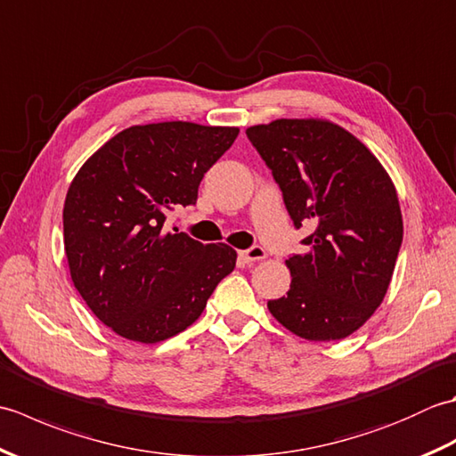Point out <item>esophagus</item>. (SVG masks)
I'll use <instances>...</instances> for the list:
<instances>
[{
    "instance_id": "34e87169",
    "label": "esophagus",
    "mask_w": 456,
    "mask_h": 456,
    "mask_svg": "<svg viewBox=\"0 0 456 456\" xmlns=\"http://www.w3.org/2000/svg\"><path fill=\"white\" fill-rule=\"evenodd\" d=\"M239 256L243 258L247 265H250V263H256V260L266 258V250H265L263 247L256 245V247H250V248H247V250H240Z\"/></svg>"
}]
</instances>
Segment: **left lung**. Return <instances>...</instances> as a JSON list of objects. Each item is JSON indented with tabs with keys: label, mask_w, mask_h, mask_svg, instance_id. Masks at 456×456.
<instances>
[{
	"label": "left lung",
	"mask_w": 456,
	"mask_h": 456,
	"mask_svg": "<svg viewBox=\"0 0 456 456\" xmlns=\"http://www.w3.org/2000/svg\"><path fill=\"white\" fill-rule=\"evenodd\" d=\"M255 144L282 190L294 225L314 233L286 260L288 296L268 302L288 331L338 341L372 317L388 292L403 223L398 191L364 142L327 119L253 125Z\"/></svg>",
	"instance_id": "obj_1"
}]
</instances>
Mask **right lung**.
Returning a JSON list of instances; mask_svg holds the SVG:
<instances>
[{"label":"right lung","mask_w":456,"mask_h":456,"mask_svg":"<svg viewBox=\"0 0 456 456\" xmlns=\"http://www.w3.org/2000/svg\"><path fill=\"white\" fill-rule=\"evenodd\" d=\"M237 134L190 121L133 125L74 176L62 211L68 268L111 331L144 345L178 335L233 273L229 245H203L164 223L170 209L196 203L203 174Z\"/></svg>","instance_id":"1"}]
</instances>
